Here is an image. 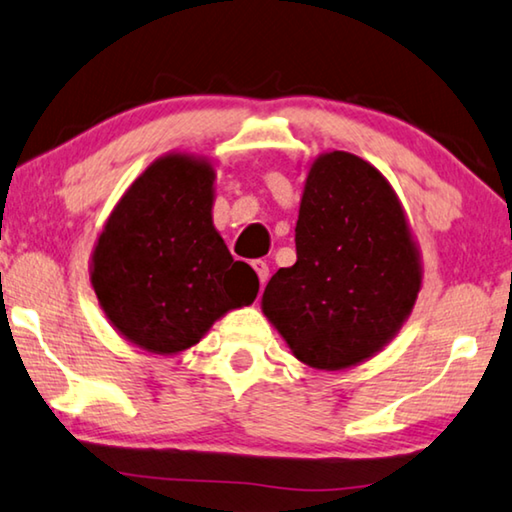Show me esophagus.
Listing matches in <instances>:
<instances>
[{
	"label": "esophagus",
	"instance_id": "obj_1",
	"mask_svg": "<svg viewBox=\"0 0 512 512\" xmlns=\"http://www.w3.org/2000/svg\"><path fill=\"white\" fill-rule=\"evenodd\" d=\"M253 269H255V273H257V278H259V285H266V280H269V264L266 262H262V259H255L253 262Z\"/></svg>",
	"mask_w": 512,
	"mask_h": 512
}]
</instances>
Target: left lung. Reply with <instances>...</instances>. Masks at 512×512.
I'll use <instances>...</instances> for the list:
<instances>
[{
	"label": "left lung",
	"instance_id": "1",
	"mask_svg": "<svg viewBox=\"0 0 512 512\" xmlns=\"http://www.w3.org/2000/svg\"><path fill=\"white\" fill-rule=\"evenodd\" d=\"M421 255L399 196L351 152L316 157L296 223V264L273 275L262 312L312 369L342 371L399 335L421 289Z\"/></svg>",
	"mask_w": 512,
	"mask_h": 512
}]
</instances>
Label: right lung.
I'll use <instances>...</instances> for the list:
<instances>
[{
  "instance_id": "right-lung-1",
  "label": "right lung",
  "mask_w": 512,
  "mask_h": 512,
  "mask_svg": "<svg viewBox=\"0 0 512 512\" xmlns=\"http://www.w3.org/2000/svg\"><path fill=\"white\" fill-rule=\"evenodd\" d=\"M214 182L207 157L168 152L129 184L95 241L97 303L143 351L182 353L257 298L255 271L234 262L214 227Z\"/></svg>"
}]
</instances>
